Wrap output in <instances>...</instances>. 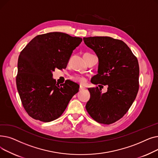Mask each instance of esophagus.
Masks as SVG:
<instances>
[{
  "label": "esophagus",
  "instance_id": "obj_1",
  "mask_svg": "<svg viewBox=\"0 0 158 158\" xmlns=\"http://www.w3.org/2000/svg\"><path fill=\"white\" fill-rule=\"evenodd\" d=\"M84 89H85V88L84 86H80V87H79V91H81V90Z\"/></svg>",
  "mask_w": 158,
  "mask_h": 158
}]
</instances>
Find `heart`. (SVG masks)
I'll list each match as a JSON object with an SVG mask.
<instances>
[{"mask_svg":"<svg viewBox=\"0 0 158 158\" xmlns=\"http://www.w3.org/2000/svg\"><path fill=\"white\" fill-rule=\"evenodd\" d=\"M71 79L75 82H79L80 84H85L86 81L85 77L79 76V75H74L71 77Z\"/></svg>","mask_w":158,"mask_h":158,"instance_id":"1","label":"heart"}]
</instances>
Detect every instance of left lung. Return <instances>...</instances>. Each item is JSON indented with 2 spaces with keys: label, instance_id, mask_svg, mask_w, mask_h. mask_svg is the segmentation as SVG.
<instances>
[{
  "label": "left lung",
  "instance_id": "obj_1",
  "mask_svg": "<svg viewBox=\"0 0 158 158\" xmlns=\"http://www.w3.org/2000/svg\"><path fill=\"white\" fill-rule=\"evenodd\" d=\"M83 40L98 58V73L91 82L108 86L104 94L98 87L88 88L90 98L86 109L94 120L109 125L122 118L135 100L139 89L138 61L122 40L108 36Z\"/></svg>",
  "mask_w": 158,
  "mask_h": 158
}]
</instances>
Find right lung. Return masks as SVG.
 <instances>
[{
	"label": "right lung",
	"instance_id": "1",
	"mask_svg": "<svg viewBox=\"0 0 158 158\" xmlns=\"http://www.w3.org/2000/svg\"><path fill=\"white\" fill-rule=\"evenodd\" d=\"M82 40L63 32H48L35 37L21 51L16 87L25 110L32 118L44 122L58 118L79 92V85L71 81L56 83L52 72L66 68Z\"/></svg>",
	"mask_w": 158,
	"mask_h": 158
}]
</instances>
